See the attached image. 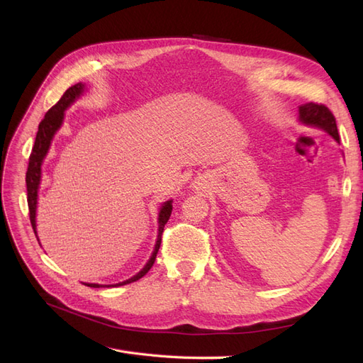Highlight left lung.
Instances as JSON below:
<instances>
[{
  "label": "left lung",
  "instance_id": "8db88e82",
  "mask_svg": "<svg viewBox=\"0 0 363 363\" xmlns=\"http://www.w3.org/2000/svg\"><path fill=\"white\" fill-rule=\"evenodd\" d=\"M298 123L306 127L323 130L324 133H327L339 144L336 119L325 106L315 103L301 104L298 107Z\"/></svg>",
  "mask_w": 363,
  "mask_h": 363
}]
</instances>
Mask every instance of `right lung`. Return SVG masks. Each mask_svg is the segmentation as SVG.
I'll use <instances>...</instances> for the list:
<instances>
[{
	"label": "right lung",
	"mask_w": 363,
	"mask_h": 363,
	"mask_svg": "<svg viewBox=\"0 0 363 363\" xmlns=\"http://www.w3.org/2000/svg\"><path fill=\"white\" fill-rule=\"evenodd\" d=\"M86 92V84L84 83H77L74 86H71L69 89L62 95L60 100L57 101V104H54L50 111L47 112L45 118L42 119V123L39 124V130L36 135V140L35 145H33L31 155H30V160H28V169L26 174V183H27V201H28V211H30V221H31V227L35 230V235L38 238V230H36V211H38V199H39V186L42 182V163L45 160L51 142L54 139V135L57 133L60 130L63 121H65V112L68 108L82 98V95ZM172 212V200H168L162 203L160 211H159V230H157V239H156V245L155 250H152V255L148 259L147 265L142 268L138 274H135L133 277H130L124 281H119L116 284H98V283H84L86 286L91 288H116V286H124V284L133 283L139 279H142L145 274L151 269L152 263L156 260L157 251L160 248V242H162V233H163V227L164 224L168 223V219L171 216ZM39 240V238H38ZM40 245V242H39Z\"/></svg>",
	"instance_id": "add662e5"
}]
</instances>
